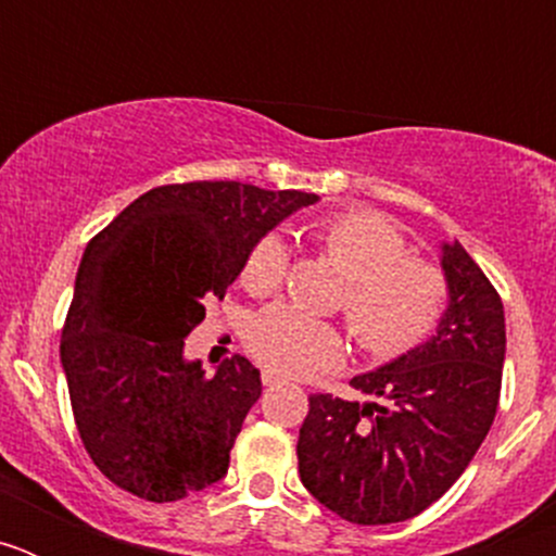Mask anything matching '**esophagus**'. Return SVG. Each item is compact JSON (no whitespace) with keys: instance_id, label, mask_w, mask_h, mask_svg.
<instances>
[{"instance_id":"obj_1","label":"esophagus","mask_w":556,"mask_h":556,"mask_svg":"<svg viewBox=\"0 0 556 556\" xmlns=\"http://www.w3.org/2000/svg\"><path fill=\"white\" fill-rule=\"evenodd\" d=\"M262 381H264V387H278V384H283V378L278 376V372H275V370H264V372H262Z\"/></svg>"}]
</instances>
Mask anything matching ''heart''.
Listing matches in <instances>:
<instances>
[{
	"instance_id": "heart-1",
	"label": "heart",
	"mask_w": 556,
	"mask_h": 556,
	"mask_svg": "<svg viewBox=\"0 0 556 556\" xmlns=\"http://www.w3.org/2000/svg\"><path fill=\"white\" fill-rule=\"evenodd\" d=\"M317 242L348 278L342 294L348 326L370 356L404 353L443 317L448 303L443 269L412 258L404 236L378 214H339L317 228ZM287 267L283 236L264 233L248 253L242 283L253 294H273L281 289ZM248 345L275 372L308 376L342 356V333L292 306H269L250 323Z\"/></svg>"
}]
</instances>
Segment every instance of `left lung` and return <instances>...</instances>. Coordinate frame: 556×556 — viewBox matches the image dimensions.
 <instances>
[{"mask_svg": "<svg viewBox=\"0 0 556 556\" xmlns=\"http://www.w3.org/2000/svg\"><path fill=\"white\" fill-rule=\"evenodd\" d=\"M448 306L437 331L351 378L367 401L308 397L298 437L303 488L358 527L401 523L443 498L498 409L507 328L498 292L459 242L440 244Z\"/></svg>", "mask_w": 556, "mask_h": 556, "instance_id": "obj_1", "label": "left lung"}]
</instances>
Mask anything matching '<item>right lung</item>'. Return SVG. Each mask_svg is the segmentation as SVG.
<instances>
[{"instance_id":"1","label":"right lung","mask_w":556,"mask_h":556,"mask_svg":"<svg viewBox=\"0 0 556 556\" xmlns=\"http://www.w3.org/2000/svg\"><path fill=\"white\" fill-rule=\"evenodd\" d=\"M317 200L236 180L159 186L88 242L61 365L83 445L116 488L164 504L228 473L262 372L233 356L208 376L186 337L253 244Z\"/></svg>"}]
</instances>
